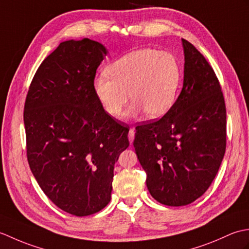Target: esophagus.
I'll use <instances>...</instances> for the list:
<instances>
[{
	"label": "esophagus",
	"mask_w": 249,
	"mask_h": 249,
	"mask_svg": "<svg viewBox=\"0 0 249 249\" xmlns=\"http://www.w3.org/2000/svg\"><path fill=\"white\" fill-rule=\"evenodd\" d=\"M134 138H135V129L134 128H130L129 129V133H128V139H129L130 143H133Z\"/></svg>",
	"instance_id": "esophagus-1"
}]
</instances>
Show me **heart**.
I'll return each mask as SVG.
<instances>
[{"label":"heart","instance_id":"heart-1","mask_svg":"<svg viewBox=\"0 0 249 249\" xmlns=\"http://www.w3.org/2000/svg\"><path fill=\"white\" fill-rule=\"evenodd\" d=\"M94 80V92L106 112L118 118L129 97L134 115L144 111L158 118L172 107L181 83V68L171 52L143 48L119 57Z\"/></svg>","mask_w":249,"mask_h":249}]
</instances>
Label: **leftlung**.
<instances>
[{"label":"left lung","instance_id":"obj_1","mask_svg":"<svg viewBox=\"0 0 249 249\" xmlns=\"http://www.w3.org/2000/svg\"><path fill=\"white\" fill-rule=\"evenodd\" d=\"M182 91L160 120L136 127L134 147L152 197L182 206L212 184L226 152V105L218 78L197 48L182 39Z\"/></svg>","mask_w":249,"mask_h":249}]
</instances>
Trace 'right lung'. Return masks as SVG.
Listing matches in <instances>:
<instances>
[{
    "instance_id": "1",
    "label": "right lung",
    "mask_w": 249,
    "mask_h": 249,
    "mask_svg": "<svg viewBox=\"0 0 249 249\" xmlns=\"http://www.w3.org/2000/svg\"><path fill=\"white\" fill-rule=\"evenodd\" d=\"M106 54L89 38L61 43L36 71L24 104L31 171L57 208L79 217L110 202L114 163L129 145V129L94 92Z\"/></svg>"
}]
</instances>
